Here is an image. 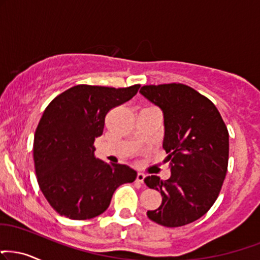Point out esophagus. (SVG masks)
I'll list each match as a JSON object with an SVG mask.
<instances>
[{
    "label": "esophagus",
    "instance_id": "obj_1",
    "mask_svg": "<svg viewBox=\"0 0 260 260\" xmlns=\"http://www.w3.org/2000/svg\"><path fill=\"white\" fill-rule=\"evenodd\" d=\"M144 179H145V174L140 173V172H139V173L137 174V181H139V183H143Z\"/></svg>",
    "mask_w": 260,
    "mask_h": 260
}]
</instances>
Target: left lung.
Instances as JSON below:
<instances>
[{"mask_svg":"<svg viewBox=\"0 0 260 260\" xmlns=\"http://www.w3.org/2000/svg\"><path fill=\"white\" fill-rule=\"evenodd\" d=\"M142 95L164 112V149L171 177L144 181L161 192L162 203L149 219L177 228L200 219L219 195L229 160V132L215 105L181 83L143 86Z\"/></svg>","mask_w":260,"mask_h":260,"instance_id":"left-lung-1","label":"left lung"}]
</instances>
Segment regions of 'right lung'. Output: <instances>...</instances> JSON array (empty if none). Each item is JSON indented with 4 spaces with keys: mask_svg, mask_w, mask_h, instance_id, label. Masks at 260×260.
Instances as JSON below:
<instances>
[{
    "mask_svg": "<svg viewBox=\"0 0 260 260\" xmlns=\"http://www.w3.org/2000/svg\"><path fill=\"white\" fill-rule=\"evenodd\" d=\"M139 87L77 84L46 108L35 132L34 161L41 191L60 215L92 219L108 209L118 186L136 180L128 166L96 158L93 144L106 114L132 99Z\"/></svg>",
    "mask_w": 260,
    "mask_h": 260,
    "instance_id": "add662e5",
    "label": "right lung"
}]
</instances>
